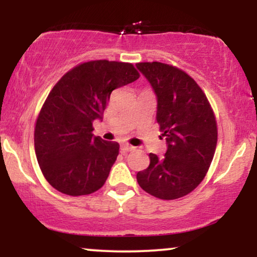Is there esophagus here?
Listing matches in <instances>:
<instances>
[{
	"instance_id": "obj_1",
	"label": "esophagus",
	"mask_w": 257,
	"mask_h": 257,
	"mask_svg": "<svg viewBox=\"0 0 257 257\" xmlns=\"http://www.w3.org/2000/svg\"><path fill=\"white\" fill-rule=\"evenodd\" d=\"M120 150H122L123 152H131V151H134L135 147L129 145V144H123V145L120 146Z\"/></svg>"
}]
</instances>
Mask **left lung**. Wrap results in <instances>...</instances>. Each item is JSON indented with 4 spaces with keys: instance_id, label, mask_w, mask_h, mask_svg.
<instances>
[{
    "instance_id": "left-lung-1",
    "label": "left lung",
    "mask_w": 257,
    "mask_h": 257,
    "mask_svg": "<svg viewBox=\"0 0 257 257\" xmlns=\"http://www.w3.org/2000/svg\"><path fill=\"white\" fill-rule=\"evenodd\" d=\"M158 100L157 122L168 150L137 174L140 187L156 198L173 200L191 193L205 178L217 144L210 102L188 73L169 64L138 63Z\"/></svg>"
}]
</instances>
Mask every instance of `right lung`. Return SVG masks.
I'll list each match as a JSON object with an SVG mask.
<instances>
[{"mask_svg": "<svg viewBox=\"0 0 257 257\" xmlns=\"http://www.w3.org/2000/svg\"><path fill=\"white\" fill-rule=\"evenodd\" d=\"M140 73L131 63L91 60L78 64L57 82L35 124V152L43 176L67 196H87L104 186L119 144L93 135L112 90Z\"/></svg>", "mask_w": 257, "mask_h": 257, "instance_id": "right-lung-1", "label": "right lung"}]
</instances>
